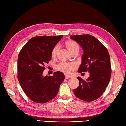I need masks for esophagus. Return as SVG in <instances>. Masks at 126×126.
<instances>
[{
    "label": "esophagus",
    "instance_id": "34e87169",
    "mask_svg": "<svg viewBox=\"0 0 126 126\" xmlns=\"http://www.w3.org/2000/svg\"><path fill=\"white\" fill-rule=\"evenodd\" d=\"M71 78V76H67V75H65V79H69Z\"/></svg>",
    "mask_w": 126,
    "mask_h": 126
}]
</instances>
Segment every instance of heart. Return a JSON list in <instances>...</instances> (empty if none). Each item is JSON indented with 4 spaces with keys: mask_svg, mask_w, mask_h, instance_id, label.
<instances>
[{
    "mask_svg": "<svg viewBox=\"0 0 126 126\" xmlns=\"http://www.w3.org/2000/svg\"><path fill=\"white\" fill-rule=\"evenodd\" d=\"M66 47L67 48L68 51L72 54L76 51L79 50V46L78 44L74 41H68L65 43ZM59 50V46L56 45L53 48L51 52V56L52 58H56L58 54ZM78 66L75 63H61L57 65V69L59 71H62L66 75H71L74 70H76Z\"/></svg>",
    "mask_w": 126,
    "mask_h": 126,
    "instance_id": "b5f03b06",
    "label": "heart"
}]
</instances>
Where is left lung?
I'll return each instance as SVG.
<instances>
[{
	"instance_id": "8db88e82",
	"label": "left lung",
	"mask_w": 126,
	"mask_h": 126,
	"mask_svg": "<svg viewBox=\"0 0 126 126\" xmlns=\"http://www.w3.org/2000/svg\"><path fill=\"white\" fill-rule=\"evenodd\" d=\"M82 47L83 54L82 63L78 72L88 71L90 76L86 80L80 77L79 87L74 93L81 100L90 102L100 97L109 85L111 76V61L109 53L97 39L90 35L70 36Z\"/></svg>"
}]
</instances>
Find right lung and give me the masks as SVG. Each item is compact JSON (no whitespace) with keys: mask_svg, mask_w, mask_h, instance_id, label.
<instances>
[{"mask_svg":"<svg viewBox=\"0 0 126 126\" xmlns=\"http://www.w3.org/2000/svg\"><path fill=\"white\" fill-rule=\"evenodd\" d=\"M63 37V35L34 37L19 53V82L26 95L35 102L44 103L52 100L64 80V74L60 71L55 72L52 76H44L43 74L44 66L51 59L52 49Z\"/></svg>","mask_w":126,"mask_h":126,"instance_id":"right-lung-1","label":"right lung"}]
</instances>
